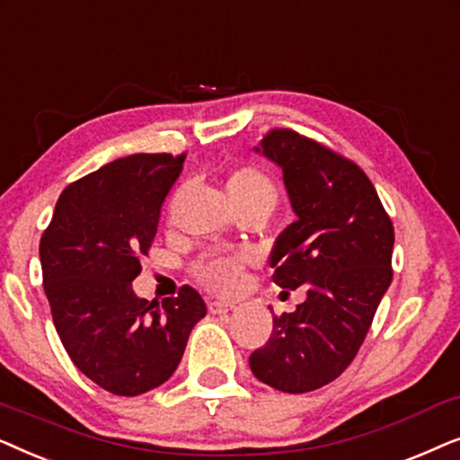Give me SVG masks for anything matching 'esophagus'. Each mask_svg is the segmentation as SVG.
<instances>
[{
  "instance_id": "obj_1",
  "label": "esophagus",
  "mask_w": 460,
  "mask_h": 460,
  "mask_svg": "<svg viewBox=\"0 0 460 460\" xmlns=\"http://www.w3.org/2000/svg\"><path fill=\"white\" fill-rule=\"evenodd\" d=\"M208 309H210V314H214V315H226L229 311L235 309V305L223 303V301H212L210 305H208Z\"/></svg>"
}]
</instances>
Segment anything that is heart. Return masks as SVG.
Wrapping results in <instances>:
<instances>
[{
	"label": "heart",
	"mask_w": 460,
	"mask_h": 460,
	"mask_svg": "<svg viewBox=\"0 0 460 460\" xmlns=\"http://www.w3.org/2000/svg\"><path fill=\"white\" fill-rule=\"evenodd\" d=\"M226 193L237 210L242 208H267L278 204V189L273 181L254 166L235 168L226 179ZM246 252H208L193 262V275L206 290L214 294H234L246 278Z\"/></svg>",
	"instance_id": "obj_1"
}]
</instances>
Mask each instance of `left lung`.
I'll use <instances>...</instances> for the list:
<instances>
[{
    "mask_svg": "<svg viewBox=\"0 0 460 460\" xmlns=\"http://www.w3.org/2000/svg\"><path fill=\"white\" fill-rule=\"evenodd\" d=\"M284 172L296 220L271 252L279 288H307L296 311L273 315L250 370L284 394L332 383L353 362L394 278V225L368 176L351 159L278 128L254 146Z\"/></svg>",
    "mask_w": 460,
    "mask_h": 460,
    "instance_id": "left-lung-1",
    "label": "left lung"
}]
</instances>
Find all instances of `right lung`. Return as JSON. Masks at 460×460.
Here are the masks:
<instances>
[{
	"mask_svg": "<svg viewBox=\"0 0 460 460\" xmlns=\"http://www.w3.org/2000/svg\"><path fill=\"white\" fill-rule=\"evenodd\" d=\"M182 162L185 153L115 159L60 193L41 235L44 290L63 347L82 375L115 395L166 383L206 315L191 286L162 305L132 290Z\"/></svg>",
	"mask_w": 460,
	"mask_h": 460,
	"instance_id": "right-lung-1",
	"label": "right lung"
}]
</instances>
